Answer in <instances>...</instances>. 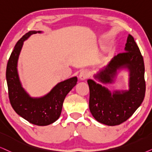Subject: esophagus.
Wrapping results in <instances>:
<instances>
[{
	"mask_svg": "<svg viewBox=\"0 0 152 152\" xmlns=\"http://www.w3.org/2000/svg\"><path fill=\"white\" fill-rule=\"evenodd\" d=\"M88 76H89V74L87 71H82L79 74V79L80 80H85L88 78Z\"/></svg>",
	"mask_w": 152,
	"mask_h": 152,
	"instance_id": "obj_1",
	"label": "esophagus"
}]
</instances>
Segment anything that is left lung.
I'll list each match as a JSON object with an SVG mask.
<instances>
[{"label":"left lung","instance_id":"left-lung-1","mask_svg":"<svg viewBox=\"0 0 152 152\" xmlns=\"http://www.w3.org/2000/svg\"><path fill=\"white\" fill-rule=\"evenodd\" d=\"M125 52L111 59L94 75L95 79L104 84L114 83L118 71L129 72V90H115L88 80L90 88L89 108L97 121L107 126H116L128 120L141 105L145 98L146 85L145 64L139 48L131 35H128Z\"/></svg>","mask_w":152,"mask_h":152}]
</instances>
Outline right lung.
I'll return each instance as SVG.
<instances>
[{
  "instance_id": "1",
  "label": "right lung",
  "mask_w": 152,
  "mask_h": 152,
  "mask_svg": "<svg viewBox=\"0 0 152 152\" xmlns=\"http://www.w3.org/2000/svg\"><path fill=\"white\" fill-rule=\"evenodd\" d=\"M37 33L42 31H30L16 43L7 64L6 80L10 102L15 112L31 124L44 126L56 121L60 116L65 97L76 85L77 77L58 83L43 97H32L26 93L19 77L17 62L24 41Z\"/></svg>"
}]
</instances>
